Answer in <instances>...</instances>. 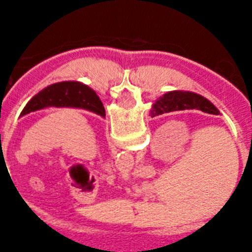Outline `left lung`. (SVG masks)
I'll use <instances>...</instances> for the list:
<instances>
[{
  "mask_svg": "<svg viewBox=\"0 0 252 252\" xmlns=\"http://www.w3.org/2000/svg\"><path fill=\"white\" fill-rule=\"evenodd\" d=\"M49 107L82 108L100 115L102 118L106 116L103 103L100 102L96 93L78 81H64L47 86L26 104L21 116Z\"/></svg>",
  "mask_w": 252,
  "mask_h": 252,
  "instance_id": "1",
  "label": "left lung"
}]
</instances>
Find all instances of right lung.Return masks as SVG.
<instances>
[{
  "label": "right lung",
  "instance_id": "add662e5",
  "mask_svg": "<svg viewBox=\"0 0 252 252\" xmlns=\"http://www.w3.org/2000/svg\"><path fill=\"white\" fill-rule=\"evenodd\" d=\"M183 110H200L207 114L220 115V111L207 98L191 91L175 90L168 91L156 100L150 110V116L154 118V116L167 114L172 111Z\"/></svg>",
  "mask_w": 252,
  "mask_h": 252
}]
</instances>
